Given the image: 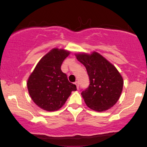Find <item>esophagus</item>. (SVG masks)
I'll return each instance as SVG.
<instances>
[{"label":"esophagus","mask_w":147,"mask_h":147,"mask_svg":"<svg viewBox=\"0 0 147 147\" xmlns=\"http://www.w3.org/2000/svg\"><path fill=\"white\" fill-rule=\"evenodd\" d=\"M75 85H76V87H77V88H79V82H78V81H76V82H75Z\"/></svg>","instance_id":"34e87169"}]
</instances>
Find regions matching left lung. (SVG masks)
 Returning a JSON list of instances; mask_svg holds the SVG:
<instances>
[{"label": "left lung", "instance_id": "1", "mask_svg": "<svg viewBox=\"0 0 147 147\" xmlns=\"http://www.w3.org/2000/svg\"><path fill=\"white\" fill-rule=\"evenodd\" d=\"M75 56L85 67L90 78V85L81 93L87 106L97 112L113 107L119 100L124 84L119 71L97 52Z\"/></svg>", "mask_w": 147, "mask_h": 147}]
</instances>
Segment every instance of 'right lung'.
I'll return each instance as SVG.
<instances>
[{
  "instance_id": "1",
  "label": "right lung",
  "mask_w": 147,
  "mask_h": 147,
  "mask_svg": "<svg viewBox=\"0 0 147 147\" xmlns=\"http://www.w3.org/2000/svg\"><path fill=\"white\" fill-rule=\"evenodd\" d=\"M69 53L64 49H52L40 59L28 78L30 96L44 110H58L71 92L77 90L76 85L69 82L61 70L62 63Z\"/></svg>"
}]
</instances>
